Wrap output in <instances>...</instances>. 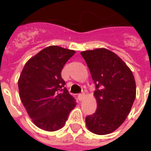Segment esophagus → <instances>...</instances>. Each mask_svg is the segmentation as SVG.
I'll return each instance as SVG.
<instances>
[{
    "instance_id": "1",
    "label": "esophagus",
    "mask_w": 151,
    "mask_h": 151,
    "mask_svg": "<svg viewBox=\"0 0 151 151\" xmlns=\"http://www.w3.org/2000/svg\"><path fill=\"white\" fill-rule=\"evenodd\" d=\"M78 97L79 100H80V101H82V99H84V97H85V94H84V93H82V94H79Z\"/></svg>"
}]
</instances>
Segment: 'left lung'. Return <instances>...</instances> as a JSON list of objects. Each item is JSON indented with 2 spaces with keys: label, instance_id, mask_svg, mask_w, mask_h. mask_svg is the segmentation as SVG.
I'll use <instances>...</instances> for the list:
<instances>
[{
  "label": "left lung",
  "instance_id": "1",
  "mask_svg": "<svg viewBox=\"0 0 151 151\" xmlns=\"http://www.w3.org/2000/svg\"><path fill=\"white\" fill-rule=\"evenodd\" d=\"M95 84L97 109L86 117L88 129L95 134L112 133L122 124L136 97L133 74L116 54L97 48L82 52Z\"/></svg>",
  "mask_w": 151,
  "mask_h": 151
}]
</instances>
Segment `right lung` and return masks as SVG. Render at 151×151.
Instances as JSON below:
<instances>
[{
	"instance_id": "add662e5",
	"label": "right lung",
	"mask_w": 151,
	"mask_h": 151,
	"mask_svg": "<svg viewBox=\"0 0 151 151\" xmlns=\"http://www.w3.org/2000/svg\"><path fill=\"white\" fill-rule=\"evenodd\" d=\"M74 53L58 46L47 47L29 60L22 71L18 79L22 103L41 129H61L76 106L61 78L63 67Z\"/></svg>"
}]
</instances>
